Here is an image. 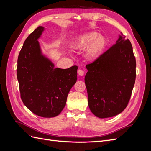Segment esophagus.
<instances>
[{
	"label": "esophagus",
	"instance_id": "1",
	"mask_svg": "<svg viewBox=\"0 0 151 151\" xmlns=\"http://www.w3.org/2000/svg\"><path fill=\"white\" fill-rule=\"evenodd\" d=\"M77 74H78L79 76H83L84 74V72L83 70L79 69L78 71H77Z\"/></svg>",
	"mask_w": 151,
	"mask_h": 151
}]
</instances>
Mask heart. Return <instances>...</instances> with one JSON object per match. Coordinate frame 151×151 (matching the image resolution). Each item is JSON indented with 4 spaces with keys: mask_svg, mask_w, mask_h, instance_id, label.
<instances>
[{
    "mask_svg": "<svg viewBox=\"0 0 151 151\" xmlns=\"http://www.w3.org/2000/svg\"><path fill=\"white\" fill-rule=\"evenodd\" d=\"M107 45L104 36L98 32L91 31L81 35L71 43L72 49L77 52L86 50V57L89 60L97 59L103 52Z\"/></svg>",
    "mask_w": 151,
    "mask_h": 151,
    "instance_id": "obj_1",
    "label": "heart"
}]
</instances>
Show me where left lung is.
Masks as SVG:
<instances>
[{
    "label": "left lung",
    "instance_id": "obj_1",
    "mask_svg": "<svg viewBox=\"0 0 151 151\" xmlns=\"http://www.w3.org/2000/svg\"><path fill=\"white\" fill-rule=\"evenodd\" d=\"M86 67L91 111L100 118L122 113L129 101L136 77L135 58L129 40L120 33L115 44Z\"/></svg>",
    "mask_w": 151,
    "mask_h": 151
}]
</instances>
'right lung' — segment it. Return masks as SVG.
Listing matches in <instances>:
<instances>
[{"instance_id": "right-lung-1", "label": "right lung", "mask_w": 151, "mask_h": 151, "mask_svg": "<svg viewBox=\"0 0 151 151\" xmlns=\"http://www.w3.org/2000/svg\"><path fill=\"white\" fill-rule=\"evenodd\" d=\"M45 29L38 27L25 40L18 56L17 77L25 106L39 116L52 118L65 107L68 94L77 79L78 67L55 68L38 42Z\"/></svg>"}]
</instances>
